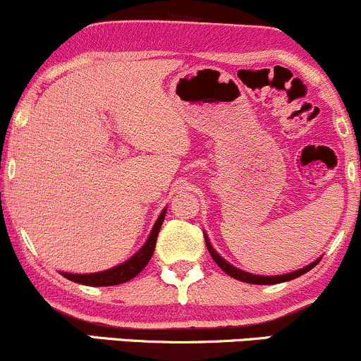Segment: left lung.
Masks as SVG:
<instances>
[{
  "label": "left lung",
  "instance_id": "8db88e82",
  "mask_svg": "<svg viewBox=\"0 0 361 361\" xmlns=\"http://www.w3.org/2000/svg\"><path fill=\"white\" fill-rule=\"evenodd\" d=\"M204 235H205L207 250H209L210 256H212L215 263H217L219 267H221V270H222V271H226L227 275H229V276H233V279H235V280H241V281H246V283H255V285H273V283H281V281L293 280V279H297V276L304 275V273H307V271L312 270V268L316 267V264L319 263V261H321V258H317L316 261H312V263L307 264V267L300 268V270H295V271L285 273V275H275V276L252 275V273H247V271H244V270H239V268H235V267H233V264H231V263H227V261L224 259L222 256L219 255V252L214 250V246H212V244H210L209 238H207V234H205V233H204Z\"/></svg>",
  "mask_w": 361,
  "mask_h": 361
}]
</instances>
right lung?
I'll list each match as a JSON object with an SVG mask.
<instances>
[{
  "instance_id": "1",
  "label": "right lung",
  "mask_w": 361,
  "mask_h": 361,
  "mask_svg": "<svg viewBox=\"0 0 361 361\" xmlns=\"http://www.w3.org/2000/svg\"><path fill=\"white\" fill-rule=\"evenodd\" d=\"M164 215H166V209H164L159 217H157V221L154 222V226H152L151 234H149L147 241L144 243V246L140 247L134 256H130L127 261H123V263L110 268V270L98 271V273L61 271V275L64 276V279L76 281V283L90 285V287H111V285H120V283H126L128 280H132L134 276H137L144 268H146L149 259L152 258V252H154L156 241H157V234H159L161 226H163Z\"/></svg>"
}]
</instances>
